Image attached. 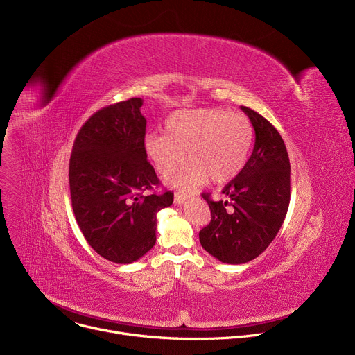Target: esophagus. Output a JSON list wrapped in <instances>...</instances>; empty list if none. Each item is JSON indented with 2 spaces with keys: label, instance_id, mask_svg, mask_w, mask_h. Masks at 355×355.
Instances as JSON below:
<instances>
[{
  "label": "esophagus",
  "instance_id": "34e87169",
  "mask_svg": "<svg viewBox=\"0 0 355 355\" xmlns=\"http://www.w3.org/2000/svg\"><path fill=\"white\" fill-rule=\"evenodd\" d=\"M188 198H189L188 195L181 193V192H177V193H175V196H174V202H175L177 205H181V204H184V202H185Z\"/></svg>",
  "mask_w": 355,
  "mask_h": 355
}]
</instances>
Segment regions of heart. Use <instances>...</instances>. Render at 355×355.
<instances>
[{
  "instance_id": "b5f03b06",
  "label": "heart",
  "mask_w": 355,
  "mask_h": 355,
  "mask_svg": "<svg viewBox=\"0 0 355 355\" xmlns=\"http://www.w3.org/2000/svg\"><path fill=\"white\" fill-rule=\"evenodd\" d=\"M166 135H147L144 151L156 171L170 177L184 162L187 166L170 180L181 191H198L212 178L223 184L240 174L252 146L247 116L223 108L181 110L170 115Z\"/></svg>"
}]
</instances>
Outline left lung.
<instances>
[{
  "mask_svg": "<svg viewBox=\"0 0 355 355\" xmlns=\"http://www.w3.org/2000/svg\"><path fill=\"white\" fill-rule=\"evenodd\" d=\"M256 133L252 153L240 174L225 188L226 200H211V222L199 241L211 256L226 264H244L259 257L275 239L291 199V164L278 130L247 107Z\"/></svg>",
  "mask_w": 355,
  "mask_h": 355,
  "instance_id": "1",
  "label": "left lung"
}]
</instances>
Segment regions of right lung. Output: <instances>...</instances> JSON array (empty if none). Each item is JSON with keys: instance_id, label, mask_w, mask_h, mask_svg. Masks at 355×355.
<instances>
[{"instance_id": "1", "label": "right lung", "mask_w": 355, "mask_h": 355, "mask_svg": "<svg viewBox=\"0 0 355 355\" xmlns=\"http://www.w3.org/2000/svg\"><path fill=\"white\" fill-rule=\"evenodd\" d=\"M141 98L95 112L80 129L70 157L76 220L101 257L130 264L156 244L157 212L174 193H144L159 184L144 151Z\"/></svg>"}]
</instances>
